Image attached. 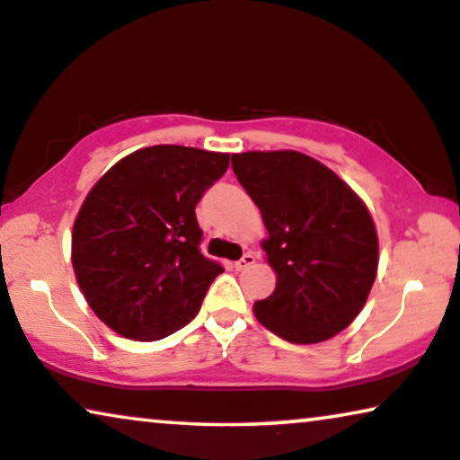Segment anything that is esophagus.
Wrapping results in <instances>:
<instances>
[{
    "mask_svg": "<svg viewBox=\"0 0 460 460\" xmlns=\"http://www.w3.org/2000/svg\"><path fill=\"white\" fill-rule=\"evenodd\" d=\"M254 262H256V256H254L252 252H246V254H243V256H242V259H240V261H237V262H235V269H237V271H243V269L252 267V265H254Z\"/></svg>",
    "mask_w": 460,
    "mask_h": 460,
    "instance_id": "obj_1",
    "label": "esophagus"
}]
</instances>
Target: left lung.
<instances>
[{"label": "left lung", "mask_w": 460, "mask_h": 460, "mask_svg": "<svg viewBox=\"0 0 460 460\" xmlns=\"http://www.w3.org/2000/svg\"><path fill=\"white\" fill-rule=\"evenodd\" d=\"M231 166L261 208L271 296L254 303L262 326L296 345L322 342L362 311L378 267V240L364 201L332 170L298 151H248Z\"/></svg>", "instance_id": "8db88e82"}]
</instances>
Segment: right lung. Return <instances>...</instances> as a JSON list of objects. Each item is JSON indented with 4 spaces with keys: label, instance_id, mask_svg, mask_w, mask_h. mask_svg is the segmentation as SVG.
<instances>
[{
    "label": "right lung",
    "instance_id": "right-lung-1",
    "mask_svg": "<svg viewBox=\"0 0 460 460\" xmlns=\"http://www.w3.org/2000/svg\"><path fill=\"white\" fill-rule=\"evenodd\" d=\"M226 168V153L155 145L92 187L71 261L98 320L126 339L159 341L198 315L223 265L201 254L195 206Z\"/></svg>",
    "mask_w": 460,
    "mask_h": 460
}]
</instances>
